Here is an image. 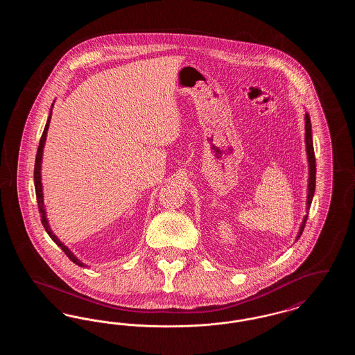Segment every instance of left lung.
<instances>
[{
    "label": "left lung",
    "instance_id": "8db88e82",
    "mask_svg": "<svg viewBox=\"0 0 355 355\" xmlns=\"http://www.w3.org/2000/svg\"><path fill=\"white\" fill-rule=\"evenodd\" d=\"M304 139H306V150H307V158H309V194H307V210L310 209L311 206V201H313V196H314V191H315V173H317V166H315V155H314V148H313V138H311V122H310V117L309 114L306 113L304 116ZM309 217V213L304 216V222L301 225V229H300V233L298 236H302V232H304V225H306V220Z\"/></svg>",
    "mask_w": 355,
    "mask_h": 355
}]
</instances>
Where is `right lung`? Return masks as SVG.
<instances>
[{"mask_svg":"<svg viewBox=\"0 0 355 355\" xmlns=\"http://www.w3.org/2000/svg\"><path fill=\"white\" fill-rule=\"evenodd\" d=\"M51 112L48 122L45 125V129H44V133L41 135V139H40V144H38V149H37V155H35V164H34V187H35V197H37V202H38V209H40V213H41V222L46 230V233L51 236V239L62 249V252L67 254L69 259L71 262H74L76 265L78 266H85L83 262H80L74 254L71 253L69 250L68 248L57 238V236L53 234V232L49 227V223L46 220V216H45V210H44V196H42V185H41V159H42V149H44V145H45V139H46V133H48V129H49V123H51Z\"/></svg>","mask_w":355,"mask_h":355,"instance_id":"obj_1","label":"right lung"}]
</instances>
